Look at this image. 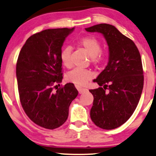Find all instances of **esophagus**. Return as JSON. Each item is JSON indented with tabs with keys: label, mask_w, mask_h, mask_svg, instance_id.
Returning <instances> with one entry per match:
<instances>
[{
	"label": "esophagus",
	"mask_w": 156,
	"mask_h": 156,
	"mask_svg": "<svg viewBox=\"0 0 156 156\" xmlns=\"http://www.w3.org/2000/svg\"><path fill=\"white\" fill-rule=\"evenodd\" d=\"M78 93L80 94H82L83 93H85V92H87V89L86 88H82V87H78Z\"/></svg>",
	"instance_id": "esophagus-1"
}]
</instances>
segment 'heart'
Wrapping results in <instances>:
<instances>
[{"label":"heart","instance_id":"obj_1","mask_svg":"<svg viewBox=\"0 0 156 156\" xmlns=\"http://www.w3.org/2000/svg\"><path fill=\"white\" fill-rule=\"evenodd\" d=\"M77 45L83 48L89 56L90 61L95 66H98L104 62L106 59V54L101 50L102 44L100 41L94 36H86L79 39L77 41ZM71 48L66 47L61 51L60 54L61 62L65 67H71ZM94 74L90 70L74 69L69 72L66 76V80L68 82L72 83L78 86L86 85L89 80L93 79Z\"/></svg>","mask_w":156,"mask_h":156}]
</instances>
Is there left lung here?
<instances>
[{
  "label": "left lung",
  "instance_id": "left-lung-1",
  "mask_svg": "<svg viewBox=\"0 0 156 156\" xmlns=\"http://www.w3.org/2000/svg\"><path fill=\"white\" fill-rule=\"evenodd\" d=\"M85 30L104 35L109 51L108 64L94 80L100 87L89 90L94 98L90 118L101 129H116L131 117L139 102L144 81L141 57L134 42L115 26L99 24Z\"/></svg>",
  "mask_w": 156,
  "mask_h": 156
}]
</instances>
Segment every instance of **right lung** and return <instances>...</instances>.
I'll return each instance as SVG.
<instances>
[{
	"instance_id": "add662e5",
	"label": "right lung",
	"mask_w": 156,
	"mask_h": 156,
	"mask_svg": "<svg viewBox=\"0 0 156 156\" xmlns=\"http://www.w3.org/2000/svg\"><path fill=\"white\" fill-rule=\"evenodd\" d=\"M73 30L37 32L27 39L20 51L16 64L20 100L27 117L43 128L54 129L64 124L70 105L78 94L73 83L57 86L63 79L61 47Z\"/></svg>"
}]
</instances>
